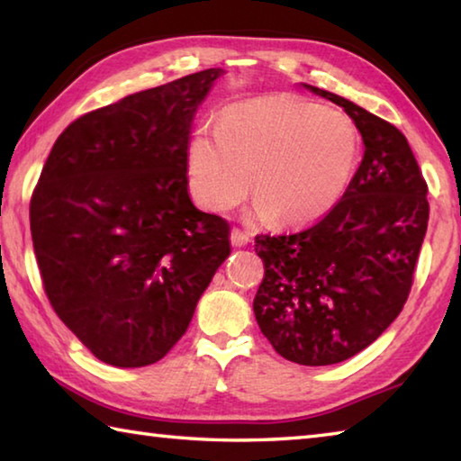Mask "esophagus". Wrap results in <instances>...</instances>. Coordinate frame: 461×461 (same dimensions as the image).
<instances>
[{
  "instance_id": "34e87169",
  "label": "esophagus",
  "mask_w": 461,
  "mask_h": 461,
  "mask_svg": "<svg viewBox=\"0 0 461 461\" xmlns=\"http://www.w3.org/2000/svg\"><path fill=\"white\" fill-rule=\"evenodd\" d=\"M230 240H231V246L244 248L249 244V231L241 230V228H233L230 233Z\"/></svg>"
}]
</instances>
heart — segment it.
Returning a JSON list of instances; mask_svg holds the SVG:
<instances>
[{
  "instance_id": "heart-1",
  "label": "heart",
  "mask_w": 461,
  "mask_h": 461,
  "mask_svg": "<svg viewBox=\"0 0 461 461\" xmlns=\"http://www.w3.org/2000/svg\"><path fill=\"white\" fill-rule=\"evenodd\" d=\"M357 161V132L345 114L306 98L267 95L225 108L217 127L189 145V181L212 212L240 203L252 185L258 213L308 223L345 194Z\"/></svg>"
}]
</instances>
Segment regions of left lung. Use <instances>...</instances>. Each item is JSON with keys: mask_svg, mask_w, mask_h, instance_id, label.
Returning a JSON list of instances; mask_svg holds the SVG:
<instances>
[{"mask_svg": "<svg viewBox=\"0 0 461 461\" xmlns=\"http://www.w3.org/2000/svg\"><path fill=\"white\" fill-rule=\"evenodd\" d=\"M345 108L365 157L345 194L311 228L256 236L264 278L259 330L292 363L321 366L361 353L395 321L413 286L428 231V183L395 124L322 88Z\"/></svg>", "mask_w": 461, "mask_h": 461, "instance_id": "8db88e82", "label": "left lung"}]
</instances>
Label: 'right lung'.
Returning a JSON list of instances; mask_svg holds the SVG:
<instances>
[{"label": "right lung", "instance_id": "add662e5", "mask_svg": "<svg viewBox=\"0 0 461 461\" xmlns=\"http://www.w3.org/2000/svg\"><path fill=\"white\" fill-rule=\"evenodd\" d=\"M221 70L124 96L70 122L30 202L44 292L98 361L169 353L230 256V223L187 194L189 127Z\"/></svg>", "mask_w": 461, "mask_h": 461}]
</instances>
